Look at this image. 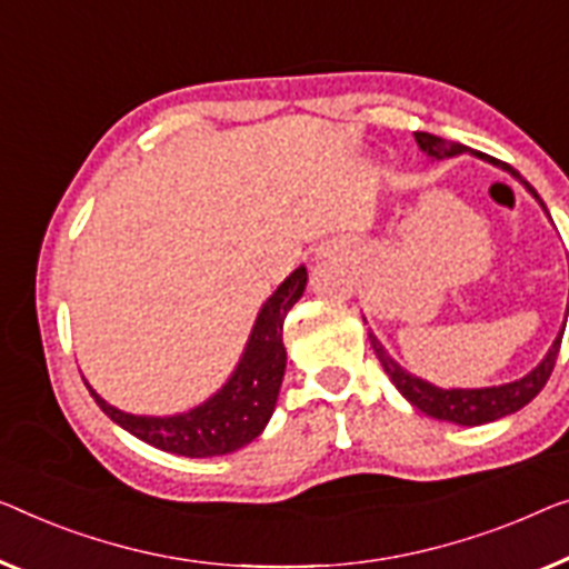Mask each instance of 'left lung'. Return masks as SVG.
I'll use <instances>...</instances> for the list:
<instances>
[{"instance_id":"obj_1","label":"left lung","mask_w":569,"mask_h":569,"mask_svg":"<svg viewBox=\"0 0 569 569\" xmlns=\"http://www.w3.org/2000/svg\"><path fill=\"white\" fill-rule=\"evenodd\" d=\"M413 138H417L419 150L429 160H445V158L462 156V152H470V156L486 160V163L501 168V171H506V173H511L516 181H519L523 189H527L531 197L539 201V207L545 209V214L549 217V211L545 207V201L539 199V193L533 191L531 183L523 181V178L516 173L511 166H506V163H501V160L486 156V152L470 150L468 146H462V142L437 138V134H429V132H413ZM567 313H569V301L565 309V319H567ZM562 335H565V327L559 329V335L555 337L552 347H549L539 366L529 370L527 376L519 380H511V383H503V386H488V388H439L435 383H429V380L413 376V372L398 366L391 355H388L386 347L380 345V339L372 332H368L372 350H376V358L380 360V366H383V370L388 372L391 383L398 388V393H401L411 406H417L421 413H427V417L439 419V421H449V423H460V427H480V423L498 421V419L508 417V413H516L519 409H523V406H527L531 398L537 396L541 388H545L549 376H552L559 345H562Z\"/></svg>"}]
</instances>
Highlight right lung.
<instances>
[{
    "label": "right lung",
    "instance_id": "add662e5",
    "mask_svg": "<svg viewBox=\"0 0 569 569\" xmlns=\"http://www.w3.org/2000/svg\"><path fill=\"white\" fill-rule=\"evenodd\" d=\"M307 276V266H299L262 303L232 376L214 396L193 409L171 413V417H142V413H127L107 403L87 383L89 393L114 423L163 452L217 457L250 445L268 427L276 411L286 372L283 319L303 296Z\"/></svg>",
    "mask_w": 569,
    "mask_h": 569
}]
</instances>
